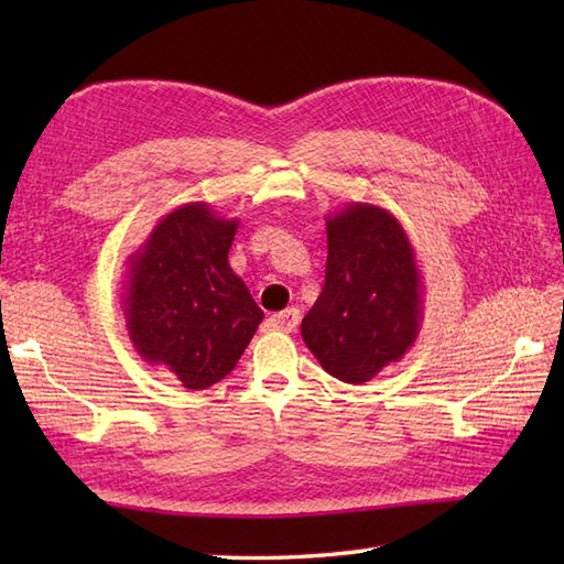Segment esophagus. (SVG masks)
<instances>
[{"label": "esophagus", "instance_id": "obj_1", "mask_svg": "<svg viewBox=\"0 0 564 564\" xmlns=\"http://www.w3.org/2000/svg\"><path fill=\"white\" fill-rule=\"evenodd\" d=\"M297 322H301V310L289 307V310H283V313L271 315L269 327L279 329V332H293L297 327Z\"/></svg>", "mask_w": 564, "mask_h": 564}]
</instances>
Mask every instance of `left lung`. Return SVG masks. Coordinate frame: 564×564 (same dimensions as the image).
<instances>
[{"mask_svg": "<svg viewBox=\"0 0 564 564\" xmlns=\"http://www.w3.org/2000/svg\"><path fill=\"white\" fill-rule=\"evenodd\" d=\"M422 319V273L400 220L373 203L327 215L325 289L301 325L319 366L361 386L412 349Z\"/></svg>", "mask_w": 564, "mask_h": 564, "instance_id": "obj_1", "label": "left lung"}]
</instances>
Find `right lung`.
Masks as SVG:
<instances>
[{"instance_id": "right-lung-1", "label": "right lung", "mask_w": 564, "mask_h": 564, "mask_svg": "<svg viewBox=\"0 0 564 564\" xmlns=\"http://www.w3.org/2000/svg\"><path fill=\"white\" fill-rule=\"evenodd\" d=\"M237 218L184 203L128 257L123 315L135 351L188 390H206L237 366L263 313L227 254Z\"/></svg>"}]
</instances>
